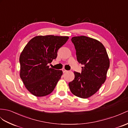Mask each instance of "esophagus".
Here are the masks:
<instances>
[{
	"mask_svg": "<svg viewBox=\"0 0 128 128\" xmlns=\"http://www.w3.org/2000/svg\"><path fill=\"white\" fill-rule=\"evenodd\" d=\"M62 72H63V73H65V72H67V70H65L64 68H62Z\"/></svg>",
	"mask_w": 128,
	"mask_h": 128,
	"instance_id": "esophagus-1",
	"label": "esophagus"
}]
</instances>
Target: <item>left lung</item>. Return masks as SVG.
I'll use <instances>...</instances> for the list:
<instances>
[{"label":"left lung","instance_id":"obj_1","mask_svg":"<svg viewBox=\"0 0 128 128\" xmlns=\"http://www.w3.org/2000/svg\"><path fill=\"white\" fill-rule=\"evenodd\" d=\"M77 60L84 65L82 73L74 72V79L68 84L71 92L88 98L97 92L106 78L110 61L103 44L98 40L81 36L71 39Z\"/></svg>","mask_w":128,"mask_h":128}]
</instances>
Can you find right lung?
Returning <instances> with one entry per match:
<instances>
[{"instance_id": "add662e5", "label": "right lung", "mask_w": 128, "mask_h": 128, "mask_svg": "<svg viewBox=\"0 0 128 128\" xmlns=\"http://www.w3.org/2000/svg\"><path fill=\"white\" fill-rule=\"evenodd\" d=\"M68 38V36H37L24 47L20 57V77L33 95L43 96L53 91L62 71L49 68L48 64L56 58L58 49Z\"/></svg>"}]
</instances>
